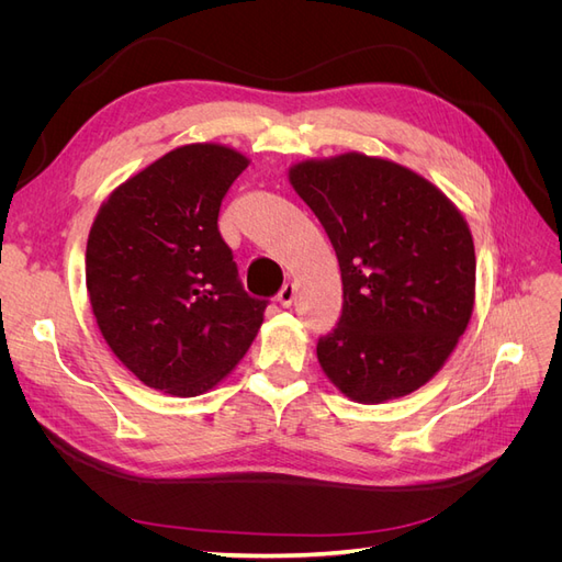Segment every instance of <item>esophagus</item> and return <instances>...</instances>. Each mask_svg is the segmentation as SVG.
<instances>
[{"instance_id":"obj_1","label":"esophagus","mask_w":562,"mask_h":562,"mask_svg":"<svg viewBox=\"0 0 562 562\" xmlns=\"http://www.w3.org/2000/svg\"><path fill=\"white\" fill-rule=\"evenodd\" d=\"M295 293H297L295 283H283V288L279 291V295H277V300H279L281 307H291L293 300H295Z\"/></svg>"}]
</instances>
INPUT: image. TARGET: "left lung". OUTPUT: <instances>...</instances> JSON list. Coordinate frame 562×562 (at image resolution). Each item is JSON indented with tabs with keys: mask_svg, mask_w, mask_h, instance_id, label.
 Wrapping results in <instances>:
<instances>
[{
	"mask_svg": "<svg viewBox=\"0 0 562 562\" xmlns=\"http://www.w3.org/2000/svg\"><path fill=\"white\" fill-rule=\"evenodd\" d=\"M291 182L342 271V314L316 356L359 403L429 382L469 326L475 252L448 196L407 168L366 155L302 161Z\"/></svg>",
	"mask_w": 562,
	"mask_h": 562,
	"instance_id": "1",
	"label": "left lung"
}]
</instances>
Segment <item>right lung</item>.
Returning <instances> with one entry per match:
<instances>
[{
    "instance_id": "add662e5",
    "label": "right lung",
    "mask_w": 562,
    "mask_h": 562,
    "mask_svg": "<svg viewBox=\"0 0 562 562\" xmlns=\"http://www.w3.org/2000/svg\"><path fill=\"white\" fill-rule=\"evenodd\" d=\"M248 159L184 145L98 211L87 288L105 342L135 378L173 396L213 389L244 359L267 300L250 297L217 215Z\"/></svg>"
}]
</instances>
